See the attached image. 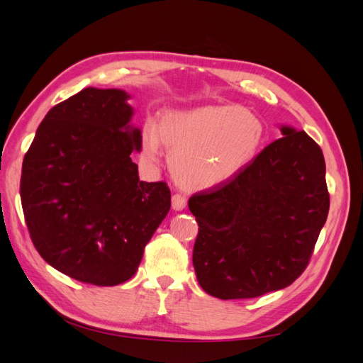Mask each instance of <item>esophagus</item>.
I'll list each match as a JSON object with an SVG mask.
<instances>
[{"instance_id":"esophagus-1","label":"esophagus","mask_w":363,"mask_h":363,"mask_svg":"<svg viewBox=\"0 0 363 363\" xmlns=\"http://www.w3.org/2000/svg\"><path fill=\"white\" fill-rule=\"evenodd\" d=\"M171 203H172V208H174V211H177V212L183 211V208L186 207V199H184L183 195H180V194L172 195Z\"/></svg>"}]
</instances>
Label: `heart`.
Here are the masks:
<instances>
[{
    "label": "heart",
    "instance_id": "1",
    "mask_svg": "<svg viewBox=\"0 0 363 363\" xmlns=\"http://www.w3.org/2000/svg\"><path fill=\"white\" fill-rule=\"evenodd\" d=\"M267 128L248 108L207 104L163 113L157 128L142 130V157L159 162L162 144L169 150L174 179L186 189L206 191L235 180L260 155Z\"/></svg>",
    "mask_w": 363,
    "mask_h": 363
}]
</instances>
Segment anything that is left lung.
Wrapping results in <instances>:
<instances>
[{
  "label": "left lung",
  "instance_id": "1",
  "mask_svg": "<svg viewBox=\"0 0 363 363\" xmlns=\"http://www.w3.org/2000/svg\"><path fill=\"white\" fill-rule=\"evenodd\" d=\"M283 138L232 182L195 194L192 262L200 286L221 300L255 298L301 276L325 224L330 199L321 148L280 125Z\"/></svg>",
  "mask_w": 363,
  "mask_h": 363
}]
</instances>
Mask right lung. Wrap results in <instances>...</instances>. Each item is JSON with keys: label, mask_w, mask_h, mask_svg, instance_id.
Returning a JSON list of instances; mask_svg holds the SVG:
<instances>
[{"label": "right lung", "mask_w": 363, "mask_h": 363, "mask_svg": "<svg viewBox=\"0 0 363 363\" xmlns=\"http://www.w3.org/2000/svg\"><path fill=\"white\" fill-rule=\"evenodd\" d=\"M123 89L86 87L54 106L23 162L21 201L39 255L67 276L115 286L135 276L171 208L167 183L139 180L135 108Z\"/></svg>", "instance_id": "obj_1"}]
</instances>
